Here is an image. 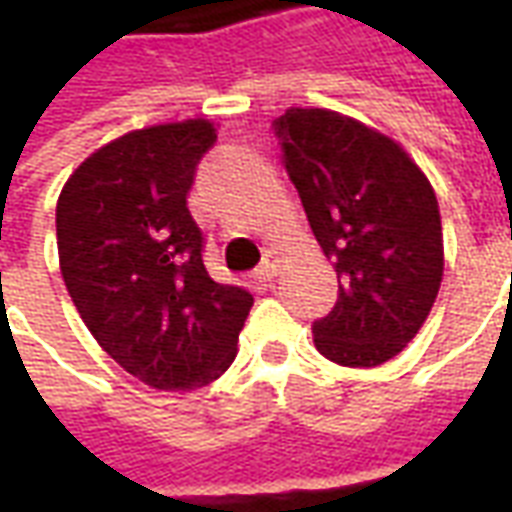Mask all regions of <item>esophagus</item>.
Instances as JSON below:
<instances>
[{
    "label": "esophagus",
    "instance_id": "obj_1",
    "mask_svg": "<svg viewBox=\"0 0 512 512\" xmlns=\"http://www.w3.org/2000/svg\"><path fill=\"white\" fill-rule=\"evenodd\" d=\"M279 271V255L277 252H266L263 255V263L255 268V277L263 279V282H271V279L277 277Z\"/></svg>",
    "mask_w": 512,
    "mask_h": 512
}]
</instances>
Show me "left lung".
Returning a JSON list of instances; mask_svg holds the SVG:
<instances>
[{
  "label": "left lung",
  "instance_id": "left-lung-1",
  "mask_svg": "<svg viewBox=\"0 0 512 512\" xmlns=\"http://www.w3.org/2000/svg\"><path fill=\"white\" fill-rule=\"evenodd\" d=\"M282 161L323 255L337 271L334 310L315 348L345 367H376L411 343L444 274L439 202L395 139L329 109L274 120Z\"/></svg>",
  "mask_w": 512,
  "mask_h": 512
}]
</instances>
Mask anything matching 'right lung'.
<instances>
[{
	"label": "right lung",
	"instance_id": "1",
	"mask_svg": "<svg viewBox=\"0 0 512 512\" xmlns=\"http://www.w3.org/2000/svg\"><path fill=\"white\" fill-rule=\"evenodd\" d=\"M216 142L208 120L120 136L84 158L57 200L65 288L84 326L153 389H200L235 359L252 293L213 282L189 197Z\"/></svg>",
	"mask_w": 512,
	"mask_h": 512
}]
</instances>
